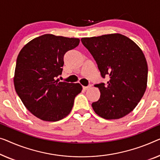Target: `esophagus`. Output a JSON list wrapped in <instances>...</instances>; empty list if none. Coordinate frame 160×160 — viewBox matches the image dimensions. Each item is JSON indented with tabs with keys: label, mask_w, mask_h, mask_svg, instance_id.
<instances>
[{
	"label": "esophagus",
	"mask_w": 160,
	"mask_h": 160,
	"mask_svg": "<svg viewBox=\"0 0 160 160\" xmlns=\"http://www.w3.org/2000/svg\"><path fill=\"white\" fill-rule=\"evenodd\" d=\"M91 86H92V85H88V86H83L82 88H83V89H84V90H88V89H90V88H91Z\"/></svg>",
	"instance_id": "34e87169"
}]
</instances>
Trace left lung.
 <instances>
[{
  "label": "left lung",
  "mask_w": 160,
  "mask_h": 160,
  "mask_svg": "<svg viewBox=\"0 0 160 160\" xmlns=\"http://www.w3.org/2000/svg\"><path fill=\"white\" fill-rule=\"evenodd\" d=\"M96 62L103 78L110 80L95 85L101 97L92 103L98 115L118 119L132 111L147 88L148 66L142 51L129 38L120 34L81 39Z\"/></svg>",
  "instance_id": "obj_1"
}]
</instances>
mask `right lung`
<instances>
[{
	"instance_id": "obj_1",
	"label": "right lung",
	"mask_w": 160,
	"mask_h": 160,
	"mask_svg": "<svg viewBox=\"0 0 160 160\" xmlns=\"http://www.w3.org/2000/svg\"><path fill=\"white\" fill-rule=\"evenodd\" d=\"M79 43L76 38L44 34L28 42L19 52L14 86L23 105L36 117L57 121L70 113L82 85L59 82L56 78L62 72L65 54Z\"/></svg>"
}]
</instances>
